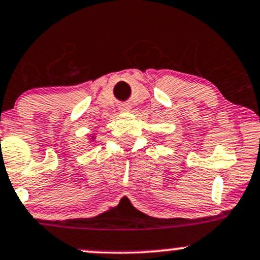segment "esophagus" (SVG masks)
<instances>
[{
	"instance_id": "obj_1",
	"label": "esophagus",
	"mask_w": 260,
	"mask_h": 260,
	"mask_svg": "<svg viewBox=\"0 0 260 260\" xmlns=\"http://www.w3.org/2000/svg\"><path fill=\"white\" fill-rule=\"evenodd\" d=\"M119 111L123 112V113H125V112H129L131 111V106H129V104H122V106L119 107Z\"/></svg>"
}]
</instances>
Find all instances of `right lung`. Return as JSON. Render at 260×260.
I'll return each instance as SVG.
<instances>
[{"mask_svg": "<svg viewBox=\"0 0 260 260\" xmlns=\"http://www.w3.org/2000/svg\"><path fill=\"white\" fill-rule=\"evenodd\" d=\"M91 140H94V137H91Z\"/></svg>", "mask_w": 260, "mask_h": 260, "instance_id": "add662e5", "label": "right lung"}]
</instances>
